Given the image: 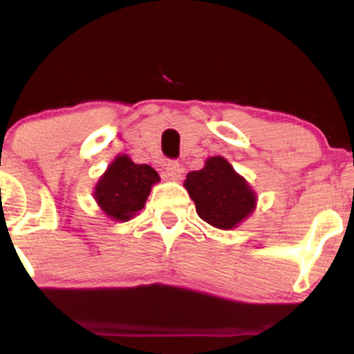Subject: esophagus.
<instances>
[{
	"label": "esophagus",
	"mask_w": 354,
	"mask_h": 354,
	"mask_svg": "<svg viewBox=\"0 0 354 354\" xmlns=\"http://www.w3.org/2000/svg\"><path fill=\"white\" fill-rule=\"evenodd\" d=\"M165 176L169 181H180L183 176V166L176 161H169L165 165Z\"/></svg>",
	"instance_id": "1"
}]
</instances>
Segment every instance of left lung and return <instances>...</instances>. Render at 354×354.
Listing matches in <instances>:
<instances>
[{"mask_svg": "<svg viewBox=\"0 0 354 354\" xmlns=\"http://www.w3.org/2000/svg\"><path fill=\"white\" fill-rule=\"evenodd\" d=\"M185 188L203 221L233 230L256 209V191L223 156H211L200 171L186 174Z\"/></svg>", "mask_w": 354, "mask_h": 354, "instance_id": "left-lung-1", "label": "left lung"}]
</instances>
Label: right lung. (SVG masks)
<instances>
[{"instance_id": "right-lung-1", "label": "right lung", "mask_w": 354, "mask_h": 354, "mask_svg": "<svg viewBox=\"0 0 354 354\" xmlns=\"http://www.w3.org/2000/svg\"><path fill=\"white\" fill-rule=\"evenodd\" d=\"M160 181L151 166L136 165L128 154H118L96 183L93 196L113 221H129L145 208L151 188Z\"/></svg>"}]
</instances>
